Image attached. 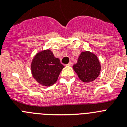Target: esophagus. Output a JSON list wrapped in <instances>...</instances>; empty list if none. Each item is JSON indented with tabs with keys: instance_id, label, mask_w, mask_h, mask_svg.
<instances>
[{
	"instance_id": "34e87169",
	"label": "esophagus",
	"mask_w": 127,
	"mask_h": 127,
	"mask_svg": "<svg viewBox=\"0 0 127 127\" xmlns=\"http://www.w3.org/2000/svg\"><path fill=\"white\" fill-rule=\"evenodd\" d=\"M72 65H73V63L72 62H70L68 64H67V65L69 66V67H71V66H72Z\"/></svg>"
}]
</instances>
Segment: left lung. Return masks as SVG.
<instances>
[{"label":"left lung","mask_w":127,"mask_h":127,"mask_svg":"<svg viewBox=\"0 0 127 127\" xmlns=\"http://www.w3.org/2000/svg\"><path fill=\"white\" fill-rule=\"evenodd\" d=\"M72 67L80 80L84 83L94 81L99 76L101 71L98 57L88 51L81 53L77 63Z\"/></svg>","instance_id":"8db88e82"}]
</instances>
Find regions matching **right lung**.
<instances>
[{
	"mask_svg": "<svg viewBox=\"0 0 127 127\" xmlns=\"http://www.w3.org/2000/svg\"><path fill=\"white\" fill-rule=\"evenodd\" d=\"M64 68L59 58L55 57L49 49L37 53L30 64L32 76L43 86H50L55 83Z\"/></svg>",
	"mask_w": 127,
	"mask_h": 127,
	"instance_id": "right-lung-1",
	"label": "right lung"
}]
</instances>
